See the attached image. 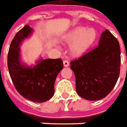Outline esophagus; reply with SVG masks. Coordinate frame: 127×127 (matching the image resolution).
Masks as SVG:
<instances>
[{
	"mask_svg": "<svg viewBox=\"0 0 127 127\" xmlns=\"http://www.w3.org/2000/svg\"><path fill=\"white\" fill-rule=\"evenodd\" d=\"M63 64H64V67H68V66H69V65H70V63H69L68 61H67V60H64V62H63Z\"/></svg>",
	"mask_w": 127,
	"mask_h": 127,
	"instance_id": "obj_1",
	"label": "esophagus"
}]
</instances>
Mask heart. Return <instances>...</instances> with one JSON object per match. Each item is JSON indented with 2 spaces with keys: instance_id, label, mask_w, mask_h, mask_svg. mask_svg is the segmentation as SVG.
<instances>
[{
  "instance_id": "heart-1",
  "label": "heart",
  "mask_w": 127,
  "mask_h": 127,
  "mask_svg": "<svg viewBox=\"0 0 127 127\" xmlns=\"http://www.w3.org/2000/svg\"><path fill=\"white\" fill-rule=\"evenodd\" d=\"M96 38V32L94 29L76 27L65 33L62 38L64 44H71L70 52L72 56L80 57L88 51Z\"/></svg>"
}]
</instances>
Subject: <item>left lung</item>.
Instances as JSON below:
<instances>
[{"label": "left lung", "instance_id": "1", "mask_svg": "<svg viewBox=\"0 0 127 127\" xmlns=\"http://www.w3.org/2000/svg\"><path fill=\"white\" fill-rule=\"evenodd\" d=\"M70 64L75 75L77 94L89 100L102 99L113 90L119 77V42L106 29L96 48Z\"/></svg>", "mask_w": 127, "mask_h": 127}]
</instances>
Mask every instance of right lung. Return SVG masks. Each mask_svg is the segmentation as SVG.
Here are the masks:
<instances>
[{"instance_id": "obj_1", "label": "right lung", "mask_w": 127, "mask_h": 127, "mask_svg": "<svg viewBox=\"0 0 127 127\" xmlns=\"http://www.w3.org/2000/svg\"><path fill=\"white\" fill-rule=\"evenodd\" d=\"M33 32L29 25H25L16 33L9 49L8 70L19 94L33 102H43L54 95L56 77L64 65L61 59L40 58L35 65L30 66L22 63L20 46Z\"/></svg>"}]
</instances>
